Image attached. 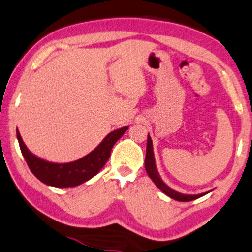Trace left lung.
<instances>
[{
  "label": "left lung",
  "instance_id": "8db88e82",
  "mask_svg": "<svg viewBox=\"0 0 252 252\" xmlns=\"http://www.w3.org/2000/svg\"><path fill=\"white\" fill-rule=\"evenodd\" d=\"M145 168L146 172H147L148 176H150L152 181L155 183L158 188L160 189L161 191L164 192L167 196H169L173 200L180 201V202H189L192 200H196V198L203 196V195L208 194L210 191L202 192V194L197 195H189V194H182V192L175 191L168 186L166 185L161 179L159 172L157 169V164H155V159H154V152H153V142H152L151 136H147V148H146V159H145Z\"/></svg>",
  "mask_w": 252,
  "mask_h": 252
}]
</instances>
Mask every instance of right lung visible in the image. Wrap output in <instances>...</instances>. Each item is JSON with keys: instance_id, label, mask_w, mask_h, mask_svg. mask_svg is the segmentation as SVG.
Listing matches in <instances>:
<instances>
[{"instance_id": "obj_1", "label": "right lung", "mask_w": 252, "mask_h": 252, "mask_svg": "<svg viewBox=\"0 0 252 252\" xmlns=\"http://www.w3.org/2000/svg\"><path fill=\"white\" fill-rule=\"evenodd\" d=\"M127 129H128V126L108 133L104 140L91 153L85 155L82 159L67 163H55L40 159L28 150L26 144L22 140L18 129H16V134L22 154L33 175L48 186L57 188H69L89 181L100 172L110 158L114 144L124 135Z\"/></svg>"}]
</instances>
